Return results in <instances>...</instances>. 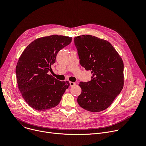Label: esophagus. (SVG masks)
<instances>
[{
  "instance_id": "obj_1",
  "label": "esophagus",
  "mask_w": 146,
  "mask_h": 146,
  "mask_svg": "<svg viewBox=\"0 0 146 146\" xmlns=\"http://www.w3.org/2000/svg\"><path fill=\"white\" fill-rule=\"evenodd\" d=\"M70 86H73L75 85V83L73 82H70Z\"/></svg>"
}]
</instances>
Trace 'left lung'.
<instances>
[{"mask_svg":"<svg viewBox=\"0 0 146 146\" xmlns=\"http://www.w3.org/2000/svg\"><path fill=\"white\" fill-rule=\"evenodd\" d=\"M79 63L92 74L90 81L80 82L77 102L82 108L97 112L107 108L123 86V62L108 41L92 35L74 38Z\"/></svg>","mask_w":146,"mask_h":146,"instance_id":"obj_1","label":"left lung"}]
</instances>
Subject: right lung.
<instances>
[{"label": "right lung", "instance_id": "add662e5", "mask_svg": "<svg viewBox=\"0 0 146 146\" xmlns=\"http://www.w3.org/2000/svg\"><path fill=\"white\" fill-rule=\"evenodd\" d=\"M72 37L53 35L31 42L19 58L15 68L19 89L27 103L38 111L57 106L68 81H60L47 72L52 71L58 52L72 41Z\"/></svg>", "mask_w": 146, "mask_h": 146}]
</instances>
